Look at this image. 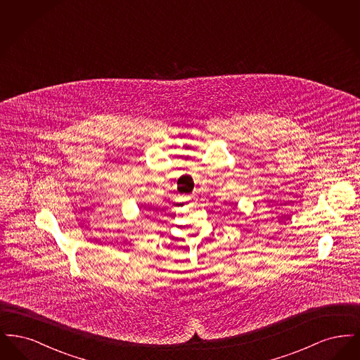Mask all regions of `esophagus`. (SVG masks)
I'll list each match as a JSON object with an SVG mask.
<instances>
[{
  "mask_svg": "<svg viewBox=\"0 0 360 360\" xmlns=\"http://www.w3.org/2000/svg\"><path fill=\"white\" fill-rule=\"evenodd\" d=\"M188 200H190V201H191V200H193V197H188Z\"/></svg>",
  "mask_w": 360,
  "mask_h": 360,
  "instance_id": "34e87169",
  "label": "esophagus"
}]
</instances>
